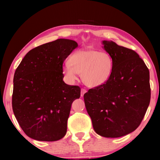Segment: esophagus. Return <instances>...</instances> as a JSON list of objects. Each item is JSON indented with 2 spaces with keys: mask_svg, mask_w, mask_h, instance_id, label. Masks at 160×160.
Segmentation results:
<instances>
[{
  "mask_svg": "<svg viewBox=\"0 0 160 160\" xmlns=\"http://www.w3.org/2000/svg\"><path fill=\"white\" fill-rule=\"evenodd\" d=\"M85 93H87V90L85 89H83V88L82 89H81V94H80L81 97H83V96Z\"/></svg>",
  "mask_w": 160,
  "mask_h": 160,
  "instance_id": "1",
  "label": "esophagus"
}]
</instances>
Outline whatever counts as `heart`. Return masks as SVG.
I'll return each mask as SVG.
<instances>
[{
	"mask_svg": "<svg viewBox=\"0 0 160 160\" xmlns=\"http://www.w3.org/2000/svg\"><path fill=\"white\" fill-rule=\"evenodd\" d=\"M111 58L99 51L82 49L76 51L69 58V64L63 67L65 79L73 82L81 74L83 82L91 88L99 87L106 84L112 72Z\"/></svg>",
	"mask_w": 160,
	"mask_h": 160,
	"instance_id": "1",
	"label": "heart"
}]
</instances>
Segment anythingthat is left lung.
<instances>
[{
    "instance_id": "obj_1",
    "label": "left lung",
    "mask_w": 160,
    "mask_h": 160,
    "mask_svg": "<svg viewBox=\"0 0 160 160\" xmlns=\"http://www.w3.org/2000/svg\"><path fill=\"white\" fill-rule=\"evenodd\" d=\"M113 67L104 85L84 95L94 131L104 138H120L142 122L151 100L149 70L135 51L103 40Z\"/></svg>"
}]
</instances>
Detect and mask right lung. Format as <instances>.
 Wrapping results in <instances>:
<instances>
[{"label":"right lung","instance_id":"obj_1","mask_svg":"<svg viewBox=\"0 0 160 160\" xmlns=\"http://www.w3.org/2000/svg\"><path fill=\"white\" fill-rule=\"evenodd\" d=\"M78 47L72 40L58 39L30 50L13 76L12 108L28 137L53 142L67 132L73 102L80 88L62 80V64Z\"/></svg>","mask_w":160,"mask_h":160}]
</instances>
